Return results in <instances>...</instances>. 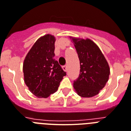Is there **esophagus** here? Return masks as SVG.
I'll use <instances>...</instances> for the list:
<instances>
[{"instance_id":"esophagus-1","label":"esophagus","mask_w":131,"mask_h":131,"mask_svg":"<svg viewBox=\"0 0 131 131\" xmlns=\"http://www.w3.org/2000/svg\"><path fill=\"white\" fill-rule=\"evenodd\" d=\"M62 69H63V70L64 71H65V72H67V65H64V66H63V67H62Z\"/></svg>"}]
</instances>
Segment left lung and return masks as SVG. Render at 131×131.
<instances>
[{
  "instance_id": "obj_1",
  "label": "left lung",
  "mask_w": 131,
  "mask_h": 131,
  "mask_svg": "<svg viewBox=\"0 0 131 131\" xmlns=\"http://www.w3.org/2000/svg\"><path fill=\"white\" fill-rule=\"evenodd\" d=\"M80 60V74L73 83L81 97H93L99 93L108 81V64L97 45L89 38L70 37Z\"/></svg>"
}]
</instances>
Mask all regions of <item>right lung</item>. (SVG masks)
<instances>
[{
  "instance_id": "add662e5",
  "label": "right lung",
  "mask_w": 131,
  "mask_h": 131,
  "mask_svg": "<svg viewBox=\"0 0 131 131\" xmlns=\"http://www.w3.org/2000/svg\"><path fill=\"white\" fill-rule=\"evenodd\" d=\"M55 37H40L26 54L23 63L24 81L29 91L38 98H47L58 90L66 75L54 57Z\"/></svg>"
}]
</instances>
